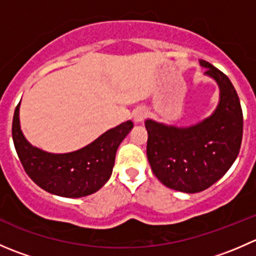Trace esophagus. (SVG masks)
Returning a JSON list of instances; mask_svg holds the SVG:
<instances>
[{"label": "esophagus", "instance_id": "1", "mask_svg": "<svg viewBox=\"0 0 256 256\" xmlns=\"http://www.w3.org/2000/svg\"><path fill=\"white\" fill-rule=\"evenodd\" d=\"M144 118H146V112H144V109L138 108V109L135 110V112H134V120H135L136 124L142 122Z\"/></svg>", "mask_w": 256, "mask_h": 256}]
</instances>
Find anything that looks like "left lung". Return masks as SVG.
Wrapping results in <instances>:
<instances>
[{"mask_svg":"<svg viewBox=\"0 0 256 256\" xmlns=\"http://www.w3.org/2000/svg\"><path fill=\"white\" fill-rule=\"evenodd\" d=\"M200 63L220 90L216 112L188 128L144 122L152 172L166 187L184 193L202 192L220 180L238 157L242 138V112L233 84L210 63Z\"/></svg>","mask_w":256,"mask_h":256,"instance_id":"8db88e82","label":"left lung"}]
</instances>
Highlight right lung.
<instances>
[{
    "mask_svg": "<svg viewBox=\"0 0 256 256\" xmlns=\"http://www.w3.org/2000/svg\"><path fill=\"white\" fill-rule=\"evenodd\" d=\"M20 104L14 110L12 138L26 174L36 184L52 194L79 198L92 194L108 182L118 144L134 128L132 121L110 128L78 151L49 154L26 140L20 125Z\"/></svg>",
    "mask_w": 256,
    "mask_h": 256,
    "instance_id": "add662e5",
    "label": "right lung"
}]
</instances>
